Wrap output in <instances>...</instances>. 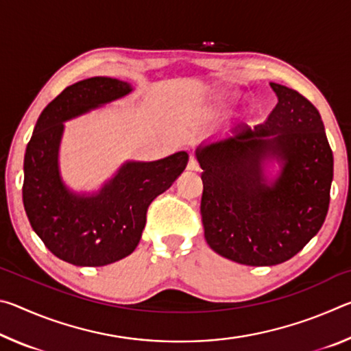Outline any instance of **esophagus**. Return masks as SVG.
Returning <instances> with one entry per match:
<instances>
[{
  "mask_svg": "<svg viewBox=\"0 0 351 351\" xmlns=\"http://www.w3.org/2000/svg\"><path fill=\"white\" fill-rule=\"evenodd\" d=\"M187 170L190 171H198L199 170V164L195 158H190L189 159V164H187Z\"/></svg>",
  "mask_w": 351,
  "mask_h": 351,
  "instance_id": "34e87169",
  "label": "esophagus"
}]
</instances>
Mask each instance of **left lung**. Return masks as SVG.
Instances as JSON below:
<instances>
[{
	"label": "left lung",
	"mask_w": 351,
	"mask_h": 351,
	"mask_svg": "<svg viewBox=\"0 0 351 351\" xmlns=\"http://www.w3.org/2000/svg\"><path fill=\"white\" fill-rule=\"evenodd\" d=\"M269 85L278 102L266 122L239 125L195 150L207 245L247 266L294 257L322 228L330 204L332 152L322 117L302 94Z\"/></svg>",
	"instance_id": "1"
}]
</instances>
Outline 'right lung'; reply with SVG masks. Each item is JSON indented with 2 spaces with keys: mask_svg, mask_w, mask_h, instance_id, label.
<instances>
[{
  "mask_svg": "<svg viewBox=\"0 0 351 351\" xmlns=\"http://www.w3.org/2000/svg\"><path fill=\"white\" fill-rule=\"evenodd\" d=\"M132 83L90 77L64 88L41 111L25 154L23 203L41 241L75 266H105L132 254L145 228L147 209L186 169L189 154L159 161H125L93 192H75L63 181L60 144L64 122L128 96Z\"/></svg>",
  "mask_w": 351,
  "mask_h": 351,
  "instance_id": "add662e5",
  "label": "right lung"
}]
</instances>
